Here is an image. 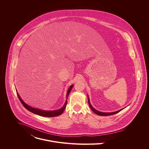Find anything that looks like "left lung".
<instances>
[{
  "mask_svg": "<svg viewBox=\"0 0 149 149\" xmlns=\"http://www.w3.org/2000/svg\"><path fill=\"white\" fill-rule=\"evenodd\" d=\"M88 104L90 105V107L91 108V109L92 110V111L95 113L96 114L98 115V116H110V115H113V114H115L116 113H118V112H120V111H121L122 110H123L124 109H122L120 110H118V111H114V112H112V113H104V112H101V111H99L98 110H97L96 109H95L93 106L91 105V103H90V99H89V97L88 95Z\"/></svg>",
  "mask_w": 149,
  "mask_h": 149,
  "instance_id": "8db88e82",
  "label": "left lung"
}]
</instances>
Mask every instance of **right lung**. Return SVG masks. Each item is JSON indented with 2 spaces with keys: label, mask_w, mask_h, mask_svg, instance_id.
<instances>
[{
  "label": "right lung",
  "mask_w": 149,
  "mask_h": 149,
  "mask_svg": "<svg viewBox=\"0 0 149 149\" xmlns=\"http://www.w3.org/2000/svg\"><path fill=\"white\" fill-rule=\"evenodd\" d=\"M74 86V85H71V86L70 87V88H68V91H67V98H68V95L70 94V93L71 92L72 87ZM17 93V97L19 98V99L20 100V102H22V104H23V105L25 107V108L26 109H27L28 111L35 114H37V115H39V116H43V117H56V116H58L59 115H61L63 112V111H64L65 107H66V105H67V100H66L64 105H63V107L60 109H58V110H51V111H48V110H40V109H36V108H33L32 107H31L30 105H28L27 104H26L22 100V98H20V97L19 96V94Z\"/></svg>",
  "instance_id": "right-lung-1"
}]
</instances>
